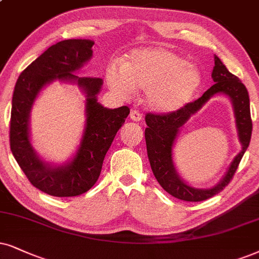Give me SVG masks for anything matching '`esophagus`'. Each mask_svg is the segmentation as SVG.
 Segmentation results:
<instances>
[{
  "label": "esophagus",
  "instance_id": "34e87169",
  "mask_svg": "<svg viewBox=\"0 0 259 259\" xmlns=\"http://www.w3.org/2000/svg\"><path fill=\"white\" fill-rule=\"evenodd\" d=\"M130 118L135 120V122H140V120H142V114H141L137 110H132V112H130Z\"/></svg>",
  "mask_w": 259,
  "mask_h": 259
}]
</instances>
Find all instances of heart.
Instances as JSON below:
<instances>
[{
	"label": "heart",
	"mask_w": 259,
	"mask_h": 259,
	"mask_svg": "<svg viewBox=\"0 0 259 259\" xmlns=\"http://www.w3.org/2000/svg\"><path fill=\"white\" fill-rule=\"evenodd\" d=\"M106 78L111 90L124 99L146 91L147 105L155 112L171 113L194 99L202 86V73L185 57L166 48L133 50L123 65L111 63Z\"/></svg>",
	"instance_id": "b5f03b06"
}]
</instances>
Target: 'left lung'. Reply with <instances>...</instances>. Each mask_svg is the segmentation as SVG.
<instances>
[{"instance_id": "left-lung-1", "label": "left lung", "mask_w": 259, "mask_h": 259, "mask_svg": "<svg viewBox=\"0 0 259 259\" xmlns=\"http://www.w3.org/2000/svg\"><path fill=\"white\" fill-rule=\"evenodd\" d=\"M215 65L211 77L214 84L197 100L189 103L183 109L171 113H147L145 130L147 153L150 167L156 181L162 189L173 197L186 202H199L212 197L230 184L237 171L239 162L250 145L252 134V120L250 113V98L246 87L239 78L228 71L218 56L214 57ZM222 93L230 98L234 105L236 123L237 124L242 150L231 163L222 181L210 189H196L186 184L175 171L171 160V150L179 130L192 114L215 94Z\"/></svg>"}]
</instances>
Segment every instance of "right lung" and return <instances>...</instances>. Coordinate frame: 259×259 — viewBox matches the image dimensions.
I'll use <instances>...</instances> for the list:
<instances>
[{
  "label": "right lung",
  "mask_w": 259,
  "mask_h": 259,
  "mask_svg": "<svg viewBox=\"0 0 259 259\" xmlns=\"http://www.w3.org/2000/svg\"><path fill=\"white\" fill-rule=\"evenodd\" d=\"M93 45L90 39H68L52 45L22 71L13 93L9 132L13 155L32 185L56 197L82 195L96 184L107 150L130 113L127 106L112 110L98 103L101 78L74 74L91 60ZM55 79L76 83L88 98L80 146L73 160L63 165L39 158L29 140V113L35 98Z\"/></svg>",
  "instance_id": "right-lung-1"
}]
</instances>
